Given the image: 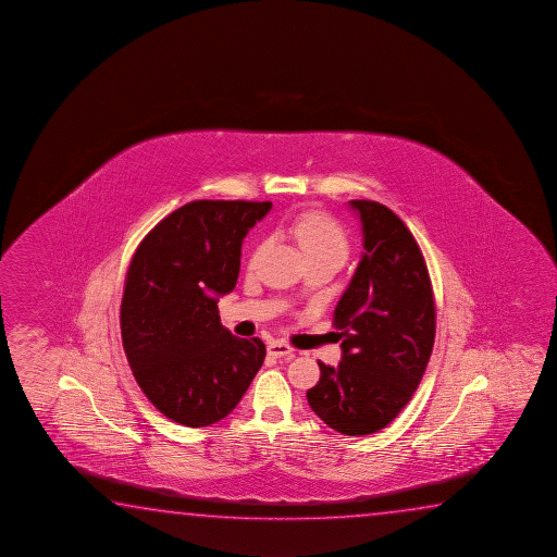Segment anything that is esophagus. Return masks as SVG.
I'll return each mask as SVG.
<instances>
[{"instance_id":"obj_1","label":"esophagus","mask_w":557,"mask_h":557,"mask_svg":"<svg viewBox=\"0 0 557 557\" xmlns=\"http://www.w3.org/2000/svg\"><path fill=\"white\" fill-rule=\"evenodd\" d=\"M268 355L274 356V358H290L293 356V348L289 345H285V343L275 341V343L268 347Z\"/></svg>"}]
</instances>
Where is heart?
Masks as SVG:
<instances>
[{
	"label": "heart",
	"mask_w": 557,
	"mask_h": 557,
	"mask_svg": "<svg viewBox=\"0 0 557 557\" xmlns=\"http://www.w3.org/2000/svg\"><path fill=\"white\" fill-rule=\"evenodd\" d=\"M285 232L307 255L308 260H331L343 264L350 252L348 235L335 218L322 214V212H305L300 216L293 218ZM270 242L258 243L257 249L250 257V268L258 267L260 258L267 255Z\"/></svg>",
	"instance_id": "1"
}]
</instances>
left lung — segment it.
Returning <instances> with one entry per match:
<instances>
[{
    "mask_svg": "<svg viewBox=\"0 0 557 557\" xmlns=\"http://www.w3.org/2000/svg\"><path fill=\"white\" fill-rule=\"evenodd\" d=\"M362 222L363 252L333 322L343 348L323 362L310 408L343 435L387 428L410 403L435 343V299L420 245L393 210L350 201Z\"/></svg>",
    "mask_w": 557,
    "mask_h": 557,
    "instance_id": "1",
    "label": "left lung"
}]
</instances>
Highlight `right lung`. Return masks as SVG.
<instances>
[{
    "mask_svg": "<svg viewBox=\"0 0 557 557\" xmlns=\"http://www.w3.org/2000/svg\"><path fill=\"white\" fill-rule=\"evenodd\" d=\"M272 202L194 201L139 243L121 305L122 345L137 385L186 428L224 420L264 362V343L220 323L218 297L234 290L242 243Z\"/></svg>",
    "mask_w": 557,
    "mask_h": 557,
    "instance_id": "add662e5",
    "label": "right lung"
}]
</instances>
